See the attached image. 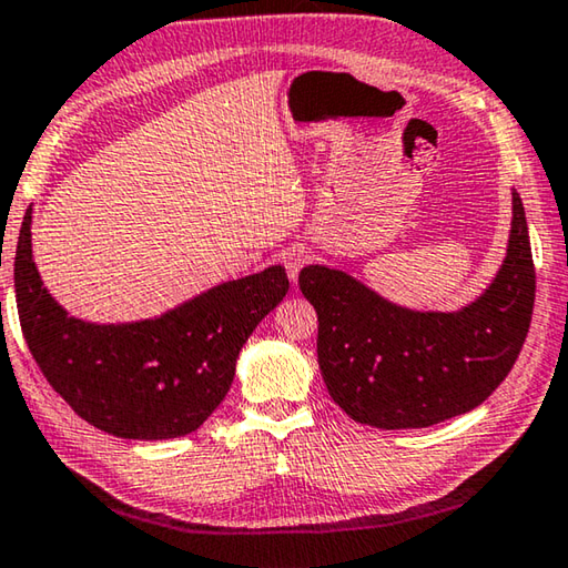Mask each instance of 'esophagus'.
<instances>
[{"label":"esophagus","instance_id":"34e87169","mask_svg":"<svg viewBox=\"0 0 568 568\" xmlns=\"http://www.w3.org/2000/svg\"><path fill=\"white\" fill-rule=\"evenodd\" d=\"M282 262L292 282H296V278H300V272L306 266V262H310V254H306L304 246H292L282 254Z\"/></svg>","mask_w":568,"mask_h":568}]
</instances>
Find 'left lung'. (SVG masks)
Here are the masks:
<instances>
[{
  "instance_id": "obj_1",
  "label": "left lung",
  "mask_w": 568,
  "mask_h": 568,
  "mask_svg": "<svg viewBox=\"0 0 568 568\" xmlns=\"http://www.w3.org/2000/svg\"><path fill=\"white\" fill-rule=\"evenodd\" d=\"M300 290L320 316L316 354L332 399L376 429H424L489 399L526 342L536 296L519 194L506 258L462 312H412L349 274L304 266Z\"/></svg>"
}]
</instances>
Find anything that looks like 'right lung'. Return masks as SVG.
<instances>
[{"mask_svg":"<svg viewBox=\"0 0 568 568\" xmlns=\"http://www.w3.org/2000/svg\"><path fill=\"white\" fill-rule=\"evenodd\" d=\"M32 209L14 256L22 334L49 386L97 429L122 439L196 432L234 379L256 324L290 292L282 266L219 284L159 320L97 326L72 320L32 262Z\"/></svg>","mask_w":568,"mask_h":568,"instance_id":"obj_1","label":"right lung"}]
</instances>
